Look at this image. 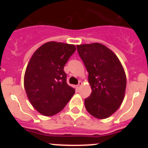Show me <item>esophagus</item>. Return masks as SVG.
Listing matches in <instances>:
<instances>
[{
	"mask_svg": "<svg viewBox=\"0 0 148 148\" xmlns=\"http://www.w3.org/2000/svg\"><path fill=\"white\" fill-rule=\"evenodd\" d=\"M82 82H78V84L76 86V88L78 89V90H79V89L81 88V87H82Z\"/></svg>",
	"mask_w": 148,
	"mask_h": 148,
	"instance_id": "34e87169",
	"label": "esophagus"
}]
</instances>
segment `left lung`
<instances>
[{
	"instance_id": "obj_1",
	"label": "left lung",
	"mask_w": 148,
	"mask_h": 148,
	"mask_svg": "<svg viewBox=\"0 0 148 148\" xmlns=\"http://www.w3.org/2000/svg\"><path fill=\"white\" fill-rule=\"evenodd\" d=\"M77 50L88 72L92 92L84 100L90 115L100 119L116 112L124 100L126 75L118 57L99 43L77 45Z\"/></svg>"
}]
</instances>
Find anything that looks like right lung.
I'll return each instance as SVG.
<instances>
[{"instance_id": "1", "label": "right lung", "mask_w": 148, "mask_h": 148, "mask_svg": "<svg viewBox=\"0 0 148 148\" xmlns=\"http://www.w3.org/2000/svg\"><path fill=\"white\" fill-rule=\"evenodd\" d=\"M76 47L73 44L49 41L35 51L24 75V88L38 112L52 116L62 110L75 93L66 83L64 67Z\"/></svg>"}]
</instances>
